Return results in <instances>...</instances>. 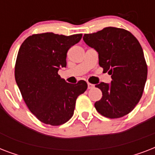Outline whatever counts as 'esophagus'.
<instances>
[{
    "instance_id": "obj_1",
    "label": "esophagus",
    "mask_w": 155,
    "mask_h": 155,
    "mask_svg": "<svg viewBox=\"0 0 155 155\" xmlns=\"http://www.w3.org/2000/svg\"><path fill=\"white\" fill-rule=\"evenodd\" d=\"M93 87H94V84H90V83H87V88H88V89H92Z\"/></svg>"
}]
</instances>
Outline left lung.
Here are the masks:
<instances>
[{
    "label": "left lung",
    "mask_w": 155,
    "mask_h": 155,
    "mask_svg": "<svg viewBox=\"0 0 155 155\" xmlns=\"http://www.w3.org/2000/svg\"><path fill=\"white\" fill-rule=\"evenodd\" d=\"M83 39L98 52L99 65L112 78L110 84H96L101 90L102 98L95 103V108L112 119L127 115L139 102L147 78V65L139 42L130 31L116 27L85 34Z\"/></svg>",
    "instance_id": "left-lung-1"
}]
</instances>
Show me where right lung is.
Returning a JSON list of instances; mask_svg holds the SVG:
<instances>
[{
  "label": "right lung",
  "instance_id": "right-lung-1",
  "mask_svg": "<svg viewBox=\"0 0 155 155\" xmlns=\"http://www.w3.org/2000/svg\"><path fill=\"white\" fill-rule=\"evenodd\" d=\"M82 34L33 35L22 42L15 64V80L28 108L42 122L60 125L71 118L77 97L87 88L80 80L71 84L58 74L67 66V53Z\"/></svg>",
  "mask_w": 155,
  "mask_h": 155
}]
</instances>
